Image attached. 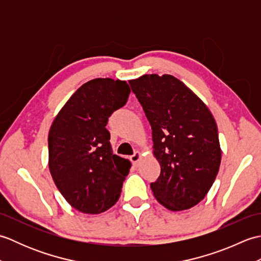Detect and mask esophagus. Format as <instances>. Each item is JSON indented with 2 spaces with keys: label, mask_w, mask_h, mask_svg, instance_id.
I'll return each mask as SVG.
<instances>
[{
  "label": "esophagus",
  "mask_w": 261,
  "mask_h": 261,
  "mask_svg": "<svg viewBox=\"0 0 261 261\" xmlns=\"http://www.w3.org/2000/svg\"><path fill=\"white\" fill-rule=\"evenodd\" d=\"M141 157H142V154H141V152H140V151H136V152H135L134 154H132V156L130 157L132 164L135 165V167H138V166H139V164H140V160H141Z\"/></svg>",
  "instance_id": "obj_1"
}]
</instances>
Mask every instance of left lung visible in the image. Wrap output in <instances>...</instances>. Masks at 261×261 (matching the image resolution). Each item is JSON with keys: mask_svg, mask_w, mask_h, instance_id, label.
I'll use <instances>...</instances> for the list:
<instances>
[{"mask_svg": "<svg viewBox=\"0 0 261 261\" xmlns=\"http://www.w3.org/2000/svg\"><path fill=\"white\" fill-rule=\"evenodd\" d=\"M151 125L160 175L150 184L170 211L195 206L219 173L221 148L216 122L205 103L184 83L165 74L129 81Z\"/></svg>", "mask_w": 261, "mask_h": 261, "instance_id": "left-lung-1", "label": "left lung"}]
</instances>
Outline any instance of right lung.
<instances>
[{"label":"right lung","mask_w":261,"mask_h":261,"mask_svg":"<svg viewBox=\"0 0 261 261\" xmlns=\"http://www.w3.org/2000/svg\"><path fill=\"white\" fill-rule=\"evenodd\" d=\"M130 92L125 81L87 82L66 102L49 130L51 177L66 201L82 213L105 212L120 197L131 163L113 153L105 126Z\"/></svg>","instance_id":"add662e5"}]
</instances>
